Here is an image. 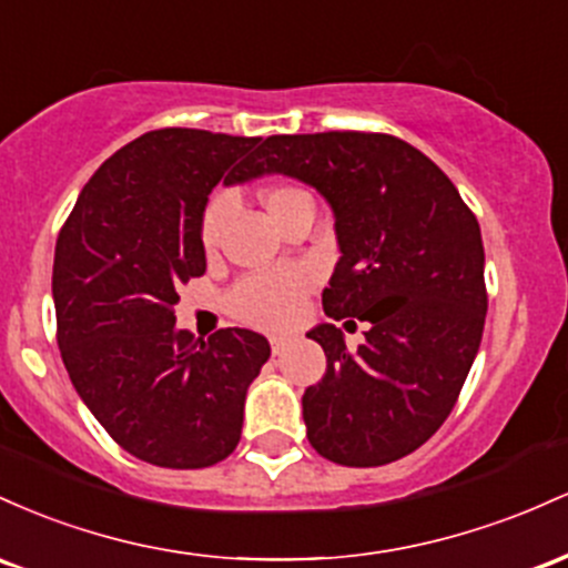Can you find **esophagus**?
<instances>
[{"mask_svg":"<svg viewBox=\"0 0 568 568\" xmlns=\"http://www.w3.org/2000/svg\"><path fill=\"white\" fill-rule=\"evenodd\" d=\"M267 341H271V352L273 354H282L284 348L290 346V337H286V335H271Z\"/></svg>","mask_w":568,"mask_h":568,"instance_id":"esophagus-1","label":"esophagus"}]
</instances>
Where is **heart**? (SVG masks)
<instances>
[{"mask_svg": "<svg viewBox=\"0 0 568 568\" xmlns=\"http://www.w3.org/2000/svg\"><path fill=\"white\" fill-rule=\"evenodd\" d=\"M303 193V190L290 187V184H278L263 193V203L267 214L276 212L284 201L292 195ZM227 216V199L216 195L206 206L201 220V244L203 250L212 252L220 241L222 225ZM314 290V273L303 265H282L273 271L250 273V276L239 278L231 290L225 292V308L227 314L239 322L252 324V327L278 329L295 322L301 316L305 297Z\"/></svg>", "mask_w": 568, "mask_h": 568, "instance_id": "1", "label": "heart"}]
</instances>
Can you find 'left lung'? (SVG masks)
<instances>
[{
    "label": "left lung",
    "mask_w": 568,
    "mask_h": 568,
    "mask_svg": "<svg viewBox=\"0 0 568 568\" xmlns=\"http://www.w3.org/2000/svg\"><path fill=\"white\" fill-rule=\"evenodd\" d=\"M254 176H295L327 199L341 246L324 314L367 322L348 348L335 324L308 337L327 373L303 394L316 454L381 467L429 439L454 410L486 324L480 225L422 150L388 133L267 136Z\"/></svg>",
    "instance_id": "obj_1"
}]
</instances>
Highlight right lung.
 <instances>
[{
    "label": "right lung",
    "mask_w": 568,
    "mask_h": 568,
    "mask_svg": "<svg viewBox=\"0 0 568 568\" xmlns=\"http://www.w3.org/2000/svg\"><path fill=\"white\" fill-rule=\"evenodd\" d=\"M260 136L142 133L82 187L55 241L61 359L95 422L131 456L203 469L235 450L246 388L271 356L252 329L174 327L182 284L206 273L201 220L216 182L252 180Z\"/></svg>",
    "instance_id": "1"
}]
</instances>
